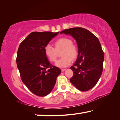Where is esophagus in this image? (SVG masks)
Returning <instances> with one entry per match:
<instances>
[{"instance_id": "34e87169", "label": "esophagus", "mask_w": 120, "mask_h": 120, "mask_svg": "<svg viewBox=\"0 0 120 120\" xmlns=\"http://www.w3.org/2000/svg\"><path fill=\"white\" fill-rule=\"evenodd\" d=\"M66 69H61V71L62 72H64V71L66 70Z\"/></svg>"}]
</instances>
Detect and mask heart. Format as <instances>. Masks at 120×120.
I'll return each instance as SVG.
<instances>
[{
    "instance_id": "1",
    "label": "heart",
    "mask_w": 120,
    "mask_h": 120,
    "mask_svg": "<svg viewBox=\"0 0 120 120\" xmlns=\"http://www.w3.org/2000/svg\"><path fill=\"white\" fill-rule=\"evenodd\" d=\"M54 45L55 48L49 44H46L44 49V54L49 61L54 62L56 61L57 59L58 52L62 50L61 56L62 57L57 61L56 64L58 67H66L70 64L72 59H76L78 56V49L69 38H59L54 42Z\"/></svg>"
}]
</instances>
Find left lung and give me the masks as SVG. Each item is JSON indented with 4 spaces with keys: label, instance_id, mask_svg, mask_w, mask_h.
<instances>
[{
    "label": "left lung",
    "instance_id": "left-lung-1",
    "mask_svg": "<svg viewBox=\"0 0 120 120\" xmlns=\"http://www.w3.org/2000/svg\"><path fill=\"white\" fill-rule=\"evenodd\" d=\"M60 33L72 36L78 45V57L70 68L74 72L70 82L82 92L92 89L103 71L104 55L99 40L88 30L82 27L69 28Z\"/></svg>",
    "mask_w": 120,
    "mask_h": 120
}]
</instances>
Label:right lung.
<instances>
[{"label": "right lung", "instance_id": "add662e5", "mask_svg": "<svg viewBox=\"0 0 120 120\" xmlns=\"http://www.w3.org/2000/svg\"><path fill=\"white\" fill-rule=\"evenodd\" d=\"M59 33L32 32L20 44L17 51L16 62L22 82L38 96L50 94L61 72L50 64L44 51L45 46Z\"/></svg>", "mask_w": 120, "mask_h": 120}]
</instances>
